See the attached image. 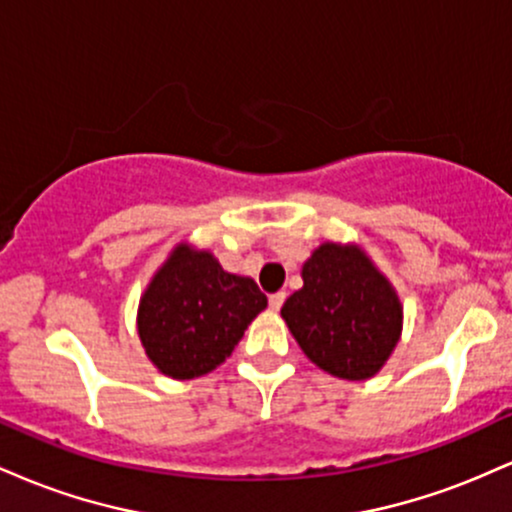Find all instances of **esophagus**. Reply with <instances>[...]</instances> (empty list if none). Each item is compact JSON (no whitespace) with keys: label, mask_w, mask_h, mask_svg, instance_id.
<instances>
[{"label":"esophagus","mask_w":512,"mask_h":512,"mask_svg":"<svg viewBox=\"0 0 512 512\" xmlns=\"http://www.w3.org/2000/svg\"><path fill=\"white\" fill-rule=\"evenodd\" d=\"M284 301H286V293L284 291H276V293H272V296H269V308L279 310L281 305H284Z\"/></svg>","instance_id":"obj_1"}]
</instances>
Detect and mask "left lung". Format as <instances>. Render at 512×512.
<instances>
[{"label":"left lung","instance_id":"left-lung-1","mask_svg":"<svg viewBox=\"0 0 512 512\" xmlns=\"http://www.w3.org/2000/svg\"><path fill=\"white\" fill-rule=\"evenodd\" d=\"M281 317L303 354L344 380L373 378L402 334L390 281L361 250L334 243L303 264V289L286 298Z\"/></svg>","mask_w":512,"mask_h":512}]
</instances>
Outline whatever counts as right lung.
Masks as SVG:
<instances>
[{
	"label": "right lung",
	"instance_id": "right-lung-1",
	"mask_svg": "<svg viewBox=\"0 0 512 512\" xmlns=\"http://www.w3.org/2000/svg\"><path fill=\"white\" fill-rule=\"evenodd\" d=\"M264 308L255 281L178 245L139 303V339L163 375L190 380L221 366Z\"/></svg>",
	"mask_w": 512,
	"mask_h": 512
}]
</instances>
